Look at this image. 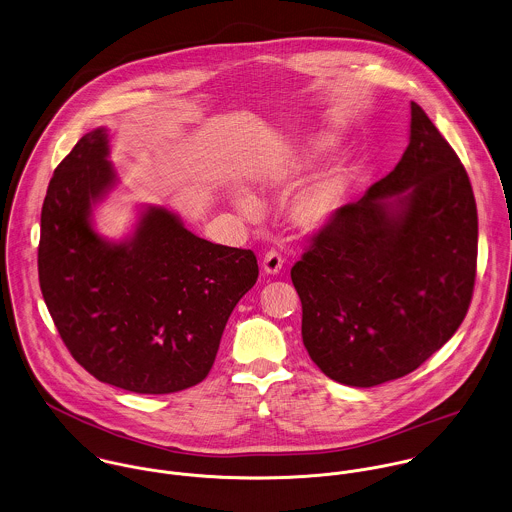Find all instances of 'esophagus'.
I'll list each match as a JSON object with an SVG mask.
<instances>
[{
	"label": "esophagus",
	"mask_w": 512,
	"mask_h": 512,
	"mask_svg": "<svg viewBox=\"0 0 512 512\" xmlns=\"http://www.w3.org/2000/svg\"><path fill=\"white\" fill-rule=\"evenodd\" d=\"M281 269H283V255L275 249L267 251L263 257V271L267 275H277Z\"/></svg>",
	"instance_id": "34e87169"
}]
</instances>
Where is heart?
<instances>
[{
	"mask_svg": "<svg viewBox=\"0 0 512 512\" xmlns=\"http://www.w3.org/2000/svg\"><path fill=\"white\" fill-rule=\"evenodd\" d=\"M324 152V144H312L307 152L301 156L299 164L301 168H310ZM346 194V178L340 172H330L316 180L310 188L303 192V196L297 200L293 207L295 221L305 229H318L326 225L336 211L340 209L342 200ZM239 207L247 215L257 213V204L251 198H239Z\"/></svg>",
	"mask_w": 512,
	"mask_h": 512,
	"instance_id": "obj_1",
	"label": "heart"
}]
</instances>
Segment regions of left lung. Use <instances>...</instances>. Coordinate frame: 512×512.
<instances>
[{
  "label": "left lung",
  "mask_w": 512,
  "mask_h": 512,
  "mask_svg": "<svg viewBox=\"0 0 512 512\" xmlns=\"http://www.w3.org/2000/svg\"><path fill=\"white\" fill-rule=\"evenodd\" d=\"M477 237L469 176L411 103L398 166L358 202L342 205L291 269L312 362L356 388L419 368L469 310Z\"/></svg>",
  "instance_id": "8db88e82"
}]
</instances>
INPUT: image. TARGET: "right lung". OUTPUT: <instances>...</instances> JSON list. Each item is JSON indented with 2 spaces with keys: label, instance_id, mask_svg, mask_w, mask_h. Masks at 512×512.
Wrapping results in <instances>:
<instances>
[{
  "label": "right lung",
  "instance_id": "obj_1",
  "mask_svg": "<svg viewBox=\"0 0 512 512\" xmlns=\"http://www.w3.org/2000/svg\"><path fill=\"white\" fill-rule=\"evenodd\" d=\"M108 134H85L57 166L41 209L39 285L71 356L99 382L172 394L209 374L223 328L257 283L251 249L215 245L164 207L122 243L91 227L114 186Z\"/></svg>",
  "mask_w": 512,
  "mask_h": 512
}]
</instances>
